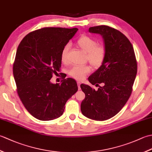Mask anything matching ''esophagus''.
I'll return each instance as SVG.
<instances>
[{"label":"esophagus","mask_w":152,"mask_h":152,"mask_svg":"<svg viewBox=\"0 0 152 152\" xmlns=\"http://www.w3.org/2000/svg\"><path fill=\"white\" fill-rule=\"evenodd\" d=\"M77 83H78V89H79V90H80V89H81V88H80V84H81V83H80V82H77Z\"/></svg>","instance_id":"obj_1"}]
</instances>
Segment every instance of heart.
Segmentation results:
<instances>
[{"mask_svg":"<svg viewBox=\"0 0 152 152\" xmlns=\"http://www.w3.org/2000/svg\"><path fill=\"white\" fill-rule=\"evenodd\" d=\"M77 45L86 53V59L93 67L98 68L104 63L106 56V49L104 46L97 44L94 38L88 36H82L77 40ZM70 48L69 44H66L61 53V59L63 63L68 61V52ZM91 72L89 65L74 66L69 70V75L73 78L82 80Z\"/></svg>","mask_w":152,"mask_h":152,"instance_id":"heart-1","label":"heart"}]
</instances>
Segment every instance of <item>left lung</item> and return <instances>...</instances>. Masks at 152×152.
I'll return each mask as SVG.
<instances>
[{
	"instance_id": "1",
	"label": "left lung",
	"mask_w": 152,
	"mask_h": 152,
	"mask_svg": "<svg viewBox=\"0 0 152 152\" xmlns=\"http://www.w3.org/2000/svg\"><path fill=\"white\" fill-rule=\"evenodd\" d=\"M90 33L102 36L106 56L104 63L88 80L98 90L80 86L86 97L81 104L83 115L96 121L114 117L129 99L137 72V62L129 40L120 31L107 25L92 27ZM100 83L102 85L99 86Z\"/></svg>"
}]
</instances>
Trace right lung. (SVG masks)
<instances>
[{"mask_svg":"<svg viewBox=\"0 0 152 152\" xmlns=\"http://www.w3.org/2000/svg\"><path fill=\"white\" fill-rule=\"evenodd\" d=\"M78 30L42 28L27 34L19 44L13 64L17 92L27 110L39 120L62 115L68 99L78 91L72 78H64L56 84L50 82L60 70L61 51Z\"/></svg>","mask_w":152,"mask_h":152,"instance_id":"obj_1","label":"right lung"}]
</instances>
